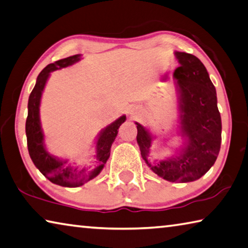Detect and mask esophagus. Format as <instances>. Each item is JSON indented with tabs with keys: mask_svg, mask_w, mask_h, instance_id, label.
I'll return each instance as SVG.
<instances>
[{
	"mask_svg": "<svg viewBox=\"0 0 248 248\" xmlns=\"http://www.w3.org/2000/svg\"><path fill=\"white\" fill-rule=\"evenodd\" d=\"M136 112V110H131V111H130V113H135Z\"/></svg>",
	"mask_w": 248,
	"mask_h": 248,
	"instance_id": "34e87169",
	"label": "esophagus"
}]
</instances>
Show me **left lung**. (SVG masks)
Here are the masks:
<instances>
[{"label": "left lung", "instance_id": "8db88e82", "mask_svg": "<svg viewBox=\"0 0 248 248\" xmlns=\"http://www.w3.org/2000/svg\"><path fill=\"white\" fill-rule=\"evenodd\" d=\"M180 66L174 70L180 93L181 133L186 143L179 155L151 164L148 161L152 136L136 123L138 142L149 168L170 182H192L201 178L217 158L222 140V121L214 85L205 66L192 54L175 53Z\"/></svg>", "mask_w": 248, "mask_h": 248}]
</instances>
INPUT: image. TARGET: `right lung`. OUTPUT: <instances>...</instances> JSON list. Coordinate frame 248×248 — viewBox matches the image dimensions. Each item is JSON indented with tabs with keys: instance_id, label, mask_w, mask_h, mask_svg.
Instances as JSON below:
<instances>
[{
	"instance_id": "1",
	"label": "right lung",
	"mask_w": 248,
	"mask_h": 248,
	"mask_svg": "<svg viewBox=\"0 0 248 248\" xmlns=\"http://www.w3.org/2000/svg\"><path fill=\"white\" fill-rule=\"evenodd\" d=\"M79 57L80 55H74V56H69L47 65L38 75L36 84H35V87L29 98V106H27L29 113H27L25 131L27 149H29L31 159L35 167L50 182L66 187L80 186L100 173L110 155V148L118 135V129L125 120V116H121L119 119L109 124L100 132L96 144V158L98 164L92 170H88L86 168L78 169L70 167L67 160L55 158L46 151L44 147V135L42 132L41 121H39V103H41L42 93L44 90L49 74L53 70L73 65L74 62L79 61Z\"/></svg>"
}]
</instances>
